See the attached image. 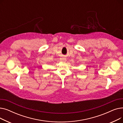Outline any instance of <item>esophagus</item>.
Segmentation results:
<instances>
[{"mask_svg":"<svg viewBox=\"0 0 123 123\" xmlns=\"http://www.w3.org/2000/svg\"><path fill=\"white\" fill-rule=\"evenodd\" d=\"M60 60L62 61H66V58L64 57H62L61 58H60Z\"/></svg>","mask_w":123,"mask_h":123,"instance_id":"1","label":"esophagus"}]
</instances>
